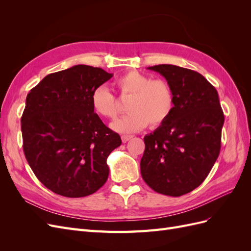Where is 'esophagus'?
Returning a JSON list of instances; mask_svg holds the SVG:
<instances>
[{
    "mask_svg": "<svg viewBox=\"0 0 251 251\" xmlns=\"http://www.w3.org/2000/svg\"><path fill=\"white\" fill-rule=\"evenodd\" d=\"M131 138H133L132 135H123V136H121V140H123V142H127Z\"/></svg>",
    "mask_w": 251,
    "mask_h": 251,
    "instance_id": "esophagus-1",
    "label": "esophagus"
}]
</instances>
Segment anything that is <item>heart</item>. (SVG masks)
Segmentation results:
<instances>
[{"label": "heart", "instance_id": "obj_1", "mask_svg": "<svg viewBox=\"0 0 251 251\" xmlns=\"http://www.w3.org/2000/svg\"><path fill=\"white\" fill-rule=\"evenodd\" d=\"M121 97L128 98L125 116L114 121L111 127L119 133H134L149 124L156 127L165 123L175 104L174 90L161 78L151 79L138 71H128L115 82ZM91 103L97 115L103 118H115L120 111L116 97L104 86L97 87L91 95Z\"/></svg>", "mask_w": 251, "mask_h": 251}]
</instances>
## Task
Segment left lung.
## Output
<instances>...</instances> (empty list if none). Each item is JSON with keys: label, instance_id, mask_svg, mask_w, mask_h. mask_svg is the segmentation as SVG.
I'll use <instances>...</instances> for the list:
<instances>
[{"label": "left lung", "instance_id": "8db88e82", "mask_svg": "<svg viewBox=\"0 0 251 251\" xmlns=\"http://www.w3.org/2000/svg\"><path fill=\"white\" fill-rule=\"evenodd\" d=\"M174 90L173 112L144 137L141 176L155 192L179 197L207 177L221 149L224 114L216 88L203 75L174 65H157Z\"/></svg>", "mask_w": 251, "mask_h": 251}]
</instances>
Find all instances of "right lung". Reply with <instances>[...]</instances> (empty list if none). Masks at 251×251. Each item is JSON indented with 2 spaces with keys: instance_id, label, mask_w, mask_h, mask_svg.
I'll return each instance as SVG.
<instances>
[{
  "instance_id": "right-lung-1",
  "label": "right lung",
  "mask_w": 251,
  "mask_h": 251,
  "mask_svg": "<svg viewBox=\"0 0 251 251\" xmlns=\"http://www.w3.org/2000/svg\"><path fill=\"white\" fill-rule=\"evenodd\" d=\"M112 76L76 65L47 75L27 95L23 150L36 178L53 193L80 198L107 181L108 156L121 139L94 113L91 95Z\"/></svg>"
}]
</instances>
